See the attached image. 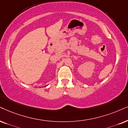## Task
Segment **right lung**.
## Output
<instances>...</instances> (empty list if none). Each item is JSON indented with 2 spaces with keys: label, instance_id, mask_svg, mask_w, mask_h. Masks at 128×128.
Returning a JSON list of instances; mask_svg holds the SVG:
<instances>
[{
  "label": "right lung",
  "instance_id": "obj_1",
  "mask_svg": "<svg viewBox=\"0 0 128 128\" xmlns=\"http://www.w3.org/2000/svg\"><path fill=\"white\" fill-rule=\"evenodd\" d=\"M46 86H44V87H46Z\"/></svg>",
  "mask_w": 128,
  "mask_h": 128
}]
</instances>
